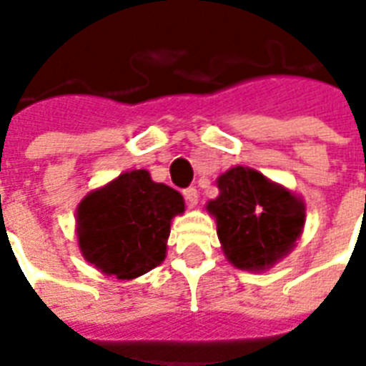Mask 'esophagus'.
<instances>
[{"label":"esophagus","instance_id":"34e87169","mask_svg":"<svg viewBox=\"0 0 366 366\" xmlns=\"http://www.w3.org/2000/svg\"><path fill=\"white\" fill-rule=\"evenodd\" d=\"M183 197H185V202L189 207H194L198 204V191L194 189V187L185 189V191H183Z\"/></svg>","mask_w":366,"mask_h":366}]
</instances>
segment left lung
Returning <instances> with one entry per match:
<instances>
[{
  "mask_svg": "<svg viewBox=\"0 0 366 366\" xmlns=\"http://www.w3.org/2000/svg\"><path fill=\"white\" fill-rule=\"evenodd\" d=\"M217 187L219 197L206 207L217 221L230 264L262 272L293 249L306 221V206L297 194L244 166L219 175Z\"/></svg>",
  "mask_w": 366,
  "mask_h": 366,
  "instance_id": "obj_1",
  "label": "left lung"
}]
</instances>
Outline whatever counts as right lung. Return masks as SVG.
I'll return each instance as SVG.
<instances>
[{"instance_id": "1", "label": "right lung", "mask_w": 366, "mask_h": 366, "mask_svg": "<svg viewBox=\"0 0 366 366\" xmlns=\"http://www.w3.org/2000/svg\"><path fill=\"white\" fill-rule=\"evenodd\" d=\"M183 212L175 189L132 169L81 200L79 249L105 276L134 280L164 261L172 219Z\"/></svg>"}]
</instances>
